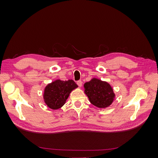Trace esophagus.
Returning <instances> with one entry per match:
<instances>
[{"instance_id":"34e87169","label":"esophagus","mask_w":158,"mask_h":158,"mask_svg":"<svg viewBox=\"0 0 158 158\" xmlns=\"http://www.w3.org/2000/svg\"><path fill=\"white\" fill-rule=\"evenodd\" d=\"M76 84H77V85H78L79 87H81V86H82V81H81V80H78V81H77V82H76Z\"/></svg>"}]
</instances>
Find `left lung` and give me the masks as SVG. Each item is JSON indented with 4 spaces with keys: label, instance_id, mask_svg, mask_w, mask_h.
<instances>
[{
    "label": "left lung",
    "instance_id": "left-lung-1",
    "mask_svg": "<svg viewBox=\"0 0 158 158\" xmlns=\"http://www.w3.org/2000/svg\"><path fill=\"white\" fill-rule=\"evenodd\" d=\"M84 88L91 103L98 107L106 108L113 101V89L106 82L94 78L84 84Z\"/></svg>",
    "mask_w": 158,
    "mask_h": 158
}]
</instances>
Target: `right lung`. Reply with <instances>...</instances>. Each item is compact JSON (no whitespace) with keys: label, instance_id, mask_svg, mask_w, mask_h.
I'll return each instance as SVG.
<instances>
[{"label":"right lung","instance_id":"add662e5","mask_svg":"<svg viewBox=\"0 0 158 158\" xmlns=\"http://www.w3.org/2000/svg\"><path fill=\"white\" fill-rule=\"evenodd\" d=\"M77 87V84L73 80H56L47 85L45 88L44 96L45 102L51 109H59L65 103L71 91Z\"/></svg>","mask_w":158,"mask_h":158}]
</instances>
